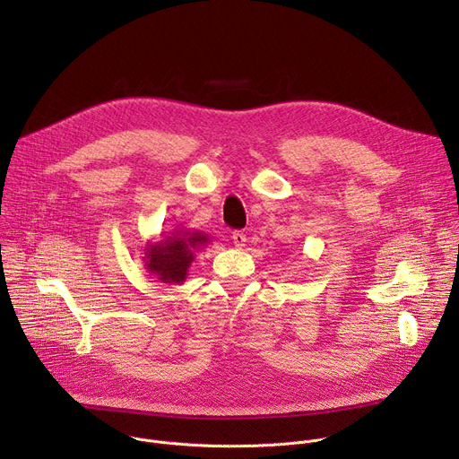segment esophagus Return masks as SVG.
Listing matches in <instances>:
<instances>
[{"label":"esophagus","instance_id":"1","mask_svg":"<svg viewBox=\"0 0 459 459\" xmlns=\"http://www.w3.org/2000/svg\"><path fill=\"white\" fill-rule=\"evenodd\" d=\"M232 243L236 248H243L247 243V236L241 230H236V232H232Z\"/></svg>","mask_w":459,"mask_h":459}]
</instances>
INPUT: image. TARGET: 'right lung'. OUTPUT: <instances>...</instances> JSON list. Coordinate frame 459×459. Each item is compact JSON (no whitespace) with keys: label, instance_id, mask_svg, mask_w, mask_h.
I'll list each match as a JSON object with an SVG mask.
<instances>
[{"label":"right lung","instance_id":"1","mask_svg":"<svg viewBox=\"0 0 459 459\" xmlns=\"http://www.w3.org/2000/svg\"><path fill=\"white\" fill-rule=\"evenodd\" d=\"M211 239L200 230H176L163 239L145 245V269L161 283H183L188 276L195 252L209 245Z\"/></svg>","mask_w":459,"mask_h":459}]
</instances>
